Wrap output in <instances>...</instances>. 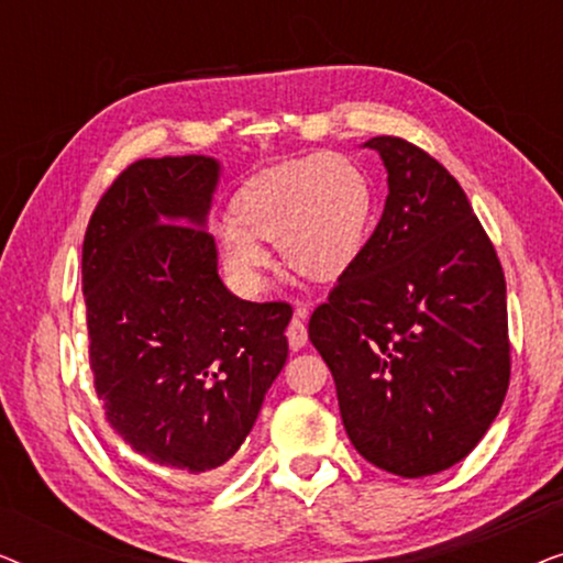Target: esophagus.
I'll return each instance as SVG.
<instances>
[{
    "mask_svg": "<svg viewBox=\"0 0 563 563\" xmlns=\"http://www.w3.org/2000/svg\"><path fill=\"white\" fill-rule=\"evenodd\" d=\"M287 338H289L291 351L305 349V343H307V328H305V320H302V318H291L289 328H287Z\"/></svg>",
    "mask_w": 563,
    "mask_h": 563,
    "instance_id": "esophagus-1",
    "label": "esophagus"
}]
</instances>
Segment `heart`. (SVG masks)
Returning a JSON list of instances; mask_svg holds the SVG:
<instances>
[{"label": "heart", "instance_id": "heart-1", "mask_svg": "<svg viewBox=\"0 0 563 563\" xmlns=\"http://www.w3.org/2000/svg\"><path fill=\"white\" fill-rule=\"evenodd\" d=\"M372 184L338 153L266 168L230 202V220L212 228L220 266L235 289L256 295L266 251L276 243L284 268L310 282H335L364 249Z\"/></svg>", "mask_w": 563, "mask_h": 563}]
</instances>
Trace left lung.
Masks as SVG:
<instances>
[{"label": "left lung", "instance_id": "1", "mask_svg": "<svg viewBox=\"0 0 563 563\" xmlns=\"http://www.w3.org/2000/svg\"><path fill=\"white\" fill-rule=\"evenodd\" d=\"M364 145L382 156L389 195L312 312L310 341L356 451L418 479L466 459L505 402V274L461 184L433 156L395 135Z\"/></svg>", "mask_w": 563, "mask_h": 563}]
</instances>
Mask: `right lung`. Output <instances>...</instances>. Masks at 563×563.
I'll list each match as a JSON object with an SVG mask.
<instances>
[{
  "instance_id": "right-lung-1",
  "label": "right lung",
  "mask_w": 563,
  "mask_h": 563,
  "mask_svg": "<svg viewBox=\"0 0 563 563\" xmlns=\"http://www.w3.org/2000/svg\"><path fill=\"white\" fill-rule=\"evenodd\" d=\"M210 156L130 164L81 249L89 366L107 426L151 464L212 472L241 449L287 361L291 307L245 302L218 274Z\"/></svg>"
}]
</instances>
